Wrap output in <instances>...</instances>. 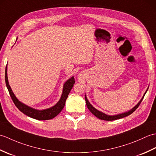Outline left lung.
<instances>
[{
    "instance_id": "obj_1",
    "label": "left lung",
    "mask_w": 156,
    "mask_h": 156,
    "mask_svg": "<svg viewBox=\"0 0 156 156\" xmlns=\"http://www.w3.org/2000/svg\"><path fill=\"white\" fill-rule=\"evenodd\" d=\"M147 90H148V88L147 89L146 91H145V92L143 96V97H142V98L140 101V102H139L136 105H135L133 108H131V110H129L127 112H122V113L115 115H108L104 113V112H102L101 111H99L98 110H97V109H96L93 107V106H92L90 103V102H89L88 100L87 99V96H86V95H85V101H86V103H87V106L88 108L89 109V111H90L92 112V113L93 114L94 116H96V117H97V118H98L99 119H101V120H104V121H114V120H117V119H119L121 118L125 117H127V116H129V115H131V113H133V112L138 108L139 106H140V105L141 102L142 100L144 99V96H145V93L147 92Z\"/></svg>"
}]
</instances>
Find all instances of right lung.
Wrapping results in <instances>:
<instances>
[{"label": "right lung", "mask_w": 156, "mask_h": 156, "mask_svg": "<svg viewBox=\"0 0 156 156\" xmlns=\"http://www.w3.org/2000/svg\"><path fill=\"white\" fill-rule=\"evenodd\" d=\"M5 82L10 96H11L13 102H14L16 107L18 108L19 110L21 111L23 113L28 116V117H30L35 119H37V120L44 121L49 120V119L54 118L62 111L63 108L64 107L66 101L68 97L69 92L72 90L73 86H74V84L75 83V80L74 76L69 78L64 84L62 94L59 101L54 106H53V107L46 109H43V110H38V109H35L34 108L29 107V106L23 103L21 101H19L17 98L15 97V95L13 93L12 89L9 83L7 76V64H6L5 68Z\"/></svg>", "instance_id": "right-lung-1"}]
</instances>
